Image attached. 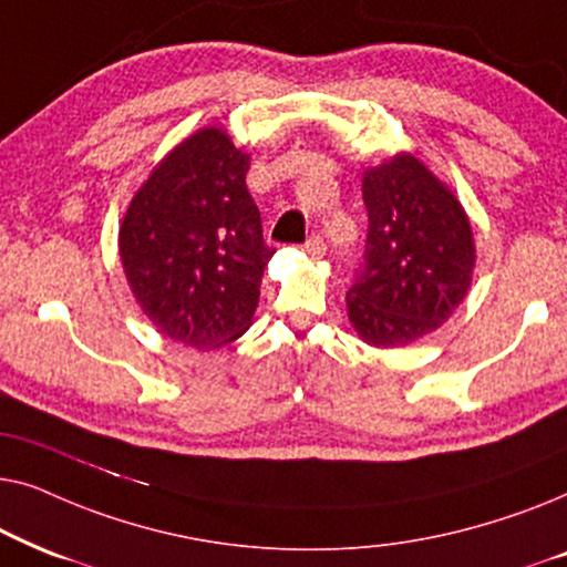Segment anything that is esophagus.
Masks as SVG:
<instances>
[{
    "instance_id": "obj_1",
    "label": "esophagus",
    "mask_w": 567,
    "mask_h": 567,
    "mask_svg": "<svg viewBox=\"0 0 567 567\" xmlns=\"http://www.w3.org/2000/svg\"><path fill=\"white\" fill-rule=\"evenodd\" d=\"M305 250L312 255V258H320V255H324V250H328V247H324V243H322V237L320 235H312L305 243Z\"/></svg>"
}]
</instances>
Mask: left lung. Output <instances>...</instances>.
<instances>
[{
	"label": "left lung",
	"mask_w": 567,
	"mask_h": 567,
	"mask_svg": "<svg viewBox=\"0 0 567 567\" xmlns=\"http://www.w3.org/2000/svg\"><path fill=\"white\" fill-rule=\"evenodd\" d=\"M369 235L346 293L363 343L398 348L429 336L467 297L475 239L452 190L413 154L363 173Z\"/></svg>",
	"instance_id": "8db88e82"
}]
</instances>
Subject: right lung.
Segmentation results:
<instances>
[{"instance_id": "right-lung-1", "label": "right lung", "mask_w": 567, "mask_h": 567, "mask_svg": "<svg viewBox=\"0 0 567 567\" xmlns=\"http://www.w3.org/2000/svg\"><path fill=\"white\" fill-rule=\"evenodd\" d=\"M250 154L200 128L152 169L118 231L138 307L169 340L214 351L250 328L274 247L245 185Z\"/></svg>"}]
</instances>
